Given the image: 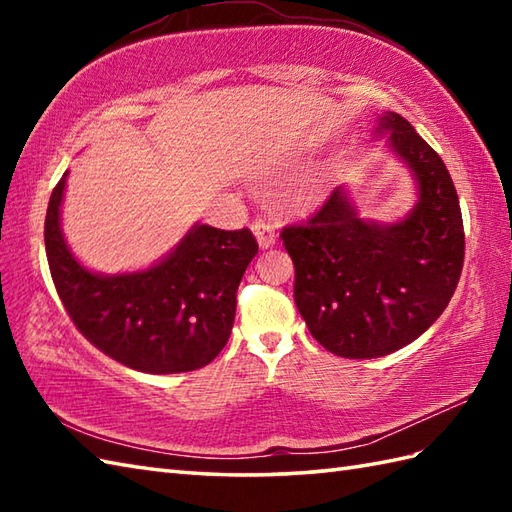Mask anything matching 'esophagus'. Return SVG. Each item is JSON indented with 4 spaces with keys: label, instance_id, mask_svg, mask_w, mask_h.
<instances>
[{
    "label": "esophagus",
    "instance_id": "1",
    "mask_svg": "<svg viewBox=\"0 0 512 512\" xmlns=\"http://www.w3.org/2000/svg\"><path fill=\"white\" fill-rule=\"evenodd\" d=\"M253 235L257 237V242L262 248H270L275 244V226H270L266 222H255L253 224Z\"/></svg>",
    "mask_w": 512,
    "mask_h": 512
}]
</instances>
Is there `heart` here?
Instances as JSON below:
<instances>
[{
    "label": "heart",
    "mask_w": 512,
    "mask_h": 512,
    "mask_svg": "<svg viewBox=\"0 0 512 512\" xmlns=\"http://www.w3.org/2000/svg\"><path fill=\"white\" fill-rule=\"evenodd\" d=\"M328 184L330 180L325 173H314V176L301 182V187L295 193V204L299 209H312V206H317L325 198V193H328Z\"/></svg>",
    "instance_id": "b5f03b06"
}]
</instances>
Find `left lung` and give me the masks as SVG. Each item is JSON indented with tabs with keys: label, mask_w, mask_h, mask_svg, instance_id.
Returning <instances> with one entry per match:
<instances>
[{
	"label": "left lung",
	"mask_w": 512,
	"mask_h": 512,
	"mask_svg": "<svg viewBox=\"0 0 512 512\" xmlns=\"http://www.w3.org/2000/svg\"><path fill=\"white\" fill-rule=\"evenodd\" d=\"M383 136L416 189L405 217L361 215L343 184L308 224L281 233L301 317L343 358L387 356L416 341L449 306L464 264L460 200L442 158L396 112L376 118L374 138Z\"/></svg>",
	"instance_id": "1"
}]
</instances>
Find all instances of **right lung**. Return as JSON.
<instances>
[{
  "instance_id": "right-lung-1",
  "label": "right lung",
  "mask_w": 512,
  "mask_h": 512,
  "mask_svg": "<svg viewBox=\"0 0 512 512\" xmlns=\"http://www.w3.org/2000/svg\"><path fill=\"white\" fill-rule=\"evenodd\" d=\"M63 173L46 213L52 281L85 339L138 372L180 374L209 365L235 321V292L257 242L248 228L220 231L195 222L158 262L103 275L79 262L65 242Z\"/></svg>"
}]
</instances>
